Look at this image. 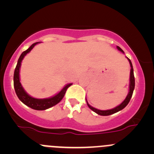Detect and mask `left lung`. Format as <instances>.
<instances>
[{
    "instance_id": "left-lung-1",
    "label": "left lung",
    "mask_w": 154,
    "mask_h": 154,
    "mask_svg": "<svg viewBox=\"0 0 154 154\" xmlns=\"http://www.w3.org/2000/svg\"><path fill=\"white\" fill-rule=\"evenodd\" d=\"M117 48L119 51H122V53H124L123 50L120 47H119V46H117ZM128 59L129 60V63H130V86H129V93L128 94H127V96L126 97L125 100H124L123 102H122V103H121L120 105H119L118 106L115 107V108L113 109H107V110H100V109H95L94 108V107H92L91 106H90L89 104H88V103L87 102V100H86V103H87V105H88V106L89 107L90 109H91L92 111H94V112H96L97 114L100 115V116H109V115H112V114H114V113L116 112H118L119 111H120V110L123 109L125 107L127 106V104L129 103V102H130V98L132 97V95H133V90H134V88H135V77H134V74H133V65H132V63L131 61H130V60L129 58Z\"/></svg>"
}]
</instances>
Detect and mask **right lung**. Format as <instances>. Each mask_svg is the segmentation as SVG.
Segmentation results:
<instances>
[{
  "label": "right lung",
  "mask_w": 154,
  "mask_h": 154,
  "mask_svg": "<svg viewBox=\"0 0 154 154\" xmlns=\"http://www.w3.org/2000/svg\"><path fill=\"white\" fill-rule=\"evenodd\" d=\"M38 42L33 43L32 45L29 47L28 49L26 50L25 51L22 53L20 56L19 59L18 60V63L15 67V71H14V88H15V93H16L17 96L19 98V100L22 102L23 103L26 105V106L30 107V108L33 109L35 110H45L47 109L51 108V107L55 106L58 103L61 101L62 99L64 97L65 94L66 92V90L69 86L72 85V83H68L66 86H64V88L56 95L53 96V97H49V98H44V99H38V98H34V97L29 96L25 91H24V88L21 84L20 82V77H19V72H20V68H21V64L22 60L24 57L30 52L31 50L34 48L35 45H37Z\"/></svg>",
  "instance_id": "right-lung-1"
}]
</instances>
